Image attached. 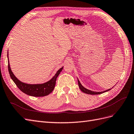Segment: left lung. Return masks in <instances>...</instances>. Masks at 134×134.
Returning <instances> with one entry per match:
<instances>
[{
  "label": "left lung",
  "mask_w": 134,
  "mask_h": 134,
  "mask_svg": "<svg viewBox=\"0 0 134 134\" xmlns=\"http://www.w3.org/2000/svg\"><path fill=\"white\" fill-rule=\"evenodd\" d=\"M78 85H79V87L80 88V90L82 91L83 93H86V94H92V95H94V94H101V93H103L104 92H106L109 90H111V89H108L106 91H104L102 92H94V91H92L91 90H89L88 89L84 88L82 84H81L80 82H79V79H78Z\"/></svg>",
  "instance_id": "1"
}]
</instances>
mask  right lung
Here are the masks:
<instances>
[{"instance_id": "obj_1", "label": "right lung", "mask_w": 134, "mask_h": 134, "mask_svg": "<svg viewBox=\"0 0 134 134\" xmlns=\"http://www.w3.org/2000/svg\"><path fill=\"white\" fill-rule=\"evenodd\" d=\"M8 71L11 79L13 80L16 86L22 92L25 94L33 97H43L47 96L53 91L55 86L56 80L57 77L60 74V72L62 71L63 66L59 69L55 75L48 80V82L42 84H31L22 82L18 79H17L13 72H12L9 64V61L8 58Z\"/></svg>"}]
</instances>
